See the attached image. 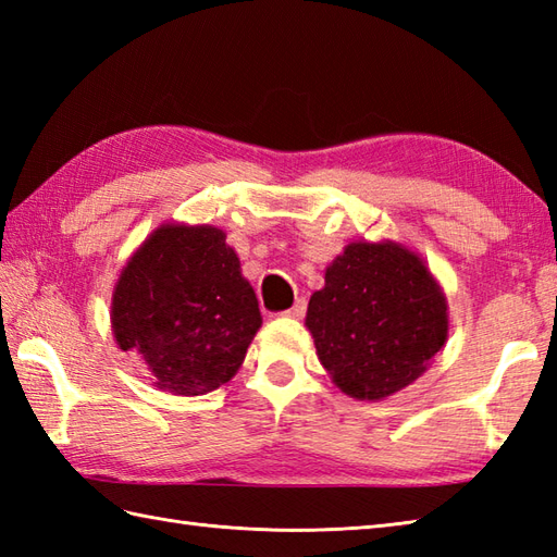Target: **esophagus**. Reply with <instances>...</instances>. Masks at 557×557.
Wrapping results in <instances>:
<instances>
[{"label":"esophagus","mask_w":557,"mask_h":557,"mask_svg":"<svg viewBox=\"0 0 557 557\" xmlns=\"http://www.w3.org/2000/svg\"><path fill=\"white\" fill-rule=\"evenodd\" d=\"M282 315H287V318H304V315H306V299H297V301H294L292 309L282 311Z\"/></svg>","instance_id":"obj_1"}]
</instances>
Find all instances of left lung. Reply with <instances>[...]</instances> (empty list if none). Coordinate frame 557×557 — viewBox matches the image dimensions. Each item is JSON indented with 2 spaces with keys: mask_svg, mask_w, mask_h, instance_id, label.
<instances>
[{
  "mask_svg": "<svg viewBox=\"0 0 557 557\" xmlns=\"http://www.w3.org/2000/svg\"><path fill=\"white\" fill-rule=\"evenodd\" d=\"M318 359L357 399H383L425 371L447 339V306L421 260L397 244H349L306 313Z\"/></svg>",
  "mask_w": 557,
  "mask_h": 557,
  "instance_id": "obj_1",
  "label": "left lung"
}]
</instances>
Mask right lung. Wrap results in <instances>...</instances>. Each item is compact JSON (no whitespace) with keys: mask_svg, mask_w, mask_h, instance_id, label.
<instances>
[{"mask_svg":"<svg viewBox=\"0 0 557 557\" xmlns=\"http://www.w3.org/2000/svg\"><path fill=\"white\" fill-rule=\"evenodd\" d=\"M258 327V299L239 258L208 224H164L116 282V345L138 351L156 385L174 395H206L227 383Z\"/></svg>","mask_w":557,"mask_h":557,"instance_id":"add662e5","label":"right lung"}]
</instances>
